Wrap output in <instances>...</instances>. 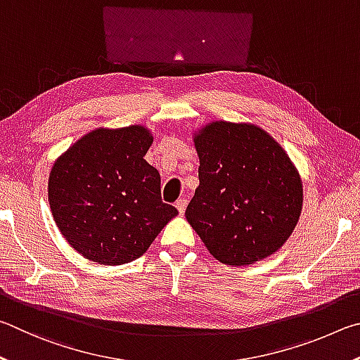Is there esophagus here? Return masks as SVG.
Segmentation results:
<instances>
[{"instance_id":"34e87169","label":"esophagus","mask_w":360,"mask_h":360,"mask_svg":"<svg viewBox=\"0 0 360 360\" xmlns=\"http://www.w3.org/2000/svg\"><path fill=\"white\" fill-rule=\"evenodd\" d=\"M186 204H188V200L184 198V199H179L175 202V207H176V210H179V213L180 215H184L185 213V210H186Z\"/></svg>"}]
</instances>
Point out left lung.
I'll return each instance as SVG.
<instances>
[{
    "label": "left lung",
    "instance_id": "left-lung-1",
    "mask_svg": "<svg viewBox=\"0 0 360 360\" xmlns=\"http://www.w3.org/2000/svg\"><path fill=\"white\" fill-rule=\"evenodd\" d=\"M199 186L185 217L210 255L250 266L278 251L297 224L304 186L275 139L253 123L224 120L194 131Z\"/></svg>",
    "mask_w": 360,
    "mask_h": 360
}]
</instances>
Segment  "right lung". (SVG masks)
Returning a JSON list of instances; mask_svg holds the SVG:
<instances>
[{
	"label": "right lung",
	"instance_id": "add662e5",
	"mask_svg": "<svg viewBox=\"0 0 360 360\" xmlns=\"http://www.w3.org/2000/svg\"><path fill=\"white\" fill-rule=\"evenodd\" d=\"M153 134L142 124L96 128L56 158L49 204L61 236L88 261L122 266L141 257L170 219L160 172L143 160Z\"/></svg>",
	"mask_w": 360,
	"mask_h": 360
}]
</instances>
